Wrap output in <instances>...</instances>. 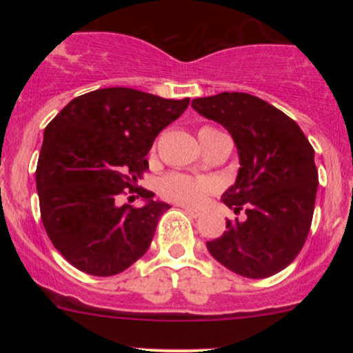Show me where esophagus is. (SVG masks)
Instances as JSON below:
<instances>
[{
    "label": "esophagus",
    "instance_id": "34e87169",
    "mask_svg": "<svg viewBox=\"0 0 353 353\" xmlns=\"http://www.w3.org/2000/svg\"><path fill=\"white\" fill-rule=\"evenodd\" d=\"M182 209H184V212L185 214H188V216H190V217H201L202 216V212H201V210H197V209H192V208H185V205H184V208H182Z\"/></svg>",
    "mask_w": 353,
    "mask_h": 353
}]
</instances>
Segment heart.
I'll return each mask as SVG.
<instances>
[{
	"mask_svg": "<svg viewBox=\"0 0 353 353\" xmlns=\"http://www.w3.org/2000/svg\"><path fill=\"white\" fill-rule=\"evenodd\" d=\"M217 132V129L205 125L199 131V139L204 141ZM217 189L219 184L210 177H194L181 172H171L159 181V194L164 199L190 208H199Z\"/></svg>",
	"mask_w": 353,
	"mask_h": 353,
	"instance_id": "1",
	"label": "heart"
}]
</instances>
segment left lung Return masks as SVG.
<instances>
[{
    "mask_svg": "<svg viewBox=\"0 0 353 353\" xmlns=\"http://www.w3.org/2000/svg\"><path fill=\"white\" fill-rule=\"evenodd\" d=\"M192 108L228 129L241 161L222 202L245 219H228V230L208 242L210 255L247 279L281 272L309 236L319 185L314 148L294 119L247 92L197 98Z\"/></svg>",
    "mask_w": 353,
    "mask_h": 353,
    "instance_id": "obj_1",
    "label": "left lung"
}]
</instances>
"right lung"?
I'll list each match as a JSON object with an SVG mask.
<instances>
[{
  "mask_svg": "<svg viewBox=\"0 0 353 353\" xmlns=\"http://www.w3.org/2000/svg\"><path fill=\"white\" fill-rule=\"evenodd\" d=\"M189 101L131 88L96 89L72 99L46 125L36 168L41 221L76 269L109 277L145 254L171 205L134 185L149 169L154 139ZM134 192L144 206L119 204L121 195Z\"/></svg>",
  "mask_w": 353,
  "mask_h": 353,
  "instance_id": "obj_1",
  "label": "right lung"
}]
</instances>
